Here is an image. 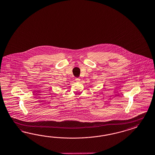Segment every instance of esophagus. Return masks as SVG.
I'll use <instances>...</instances> for the list:
<instances>
[{
    "instance_id": "1",
    "label": "esophagus",
    "mask_w": 155,
    "mask_h": 155,
    "mask_svg": "<svg viewBox=\"0 0 155 155\" xmlns=\"http://www.w3.org/2000/svg\"><path fill=\"white\" fill-rule=\"evenodd\" d=\"M80 81H81V79H80V78H76V82H80Z\"/></svg>"
}]
</instances>
